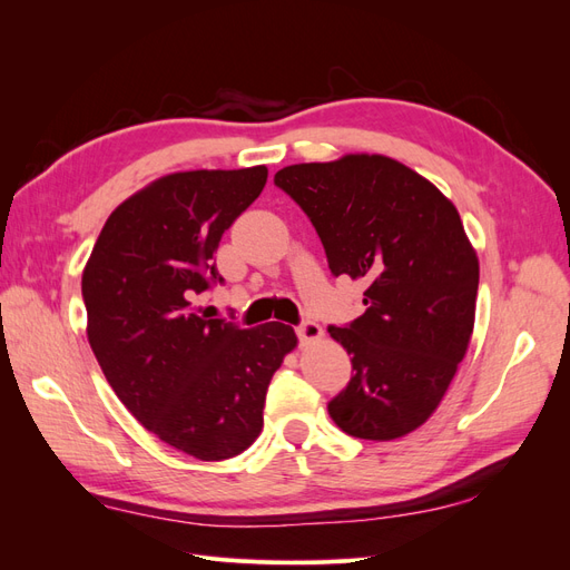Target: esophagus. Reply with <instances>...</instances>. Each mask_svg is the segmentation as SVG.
<instances>
[{"label": "esophagus", "mask_w": 570, "mask_h": 570, "mask_svg": "<svg viewBox=\"0 0 570 570\" xmlns=\"http://www.w3.org/2000/svg\"><path fill=\"white\" fill-rule=\"evenodd\" d=\"M297 337H299V342H314V340H321V337H323V331H321V325H318L316 321L304 318V321L297 325Z\"/></svg>", "instance_id": "1"}]
</instances>
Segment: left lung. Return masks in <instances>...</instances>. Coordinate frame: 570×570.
<instances>
[{
	"instance_id": "obj_1",
	"label": "left lung",
	"mask_w": 570,
	"mask_h": 570,
	"mask_svg": "<svg viewBox=\"0 0 570 570\" xmlns=\"http://www.w3.org/2000/svg\"><path fill=\"white\" fill-rule=\"evenodd\" d=\"M273 183L314 223L335 278L368 285L364 314L327 325L352 354L327 413L361 440L411 433L442 402L473 333L480 273L459 212L381 154L287 166Z\"/></svg>"
}]
</instances>
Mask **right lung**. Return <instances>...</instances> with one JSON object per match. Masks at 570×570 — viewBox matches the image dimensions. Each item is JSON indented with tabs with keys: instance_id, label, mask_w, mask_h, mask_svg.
<instances>
[{
	"instance_id": "add662e5",
	"label": "right lung",
	"mask_w": 570,
	"mask_h": 570,
	"mask_svg": "<svg viewBox=\"0 0 570 570\" xmlns=\"http://www.w3.org/2000/svg\"><path fill=\"white\" fill-rule=\"evenodd\" d=\"M266 178V166H254L151 183L109 216L82 271L88 340L118 400L202 461L237 456L258 438L271 377L297 344L278 321L243 327L189 308L223 285L220 235Z\"/></svg>"
}]
</instances>
